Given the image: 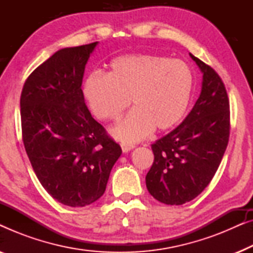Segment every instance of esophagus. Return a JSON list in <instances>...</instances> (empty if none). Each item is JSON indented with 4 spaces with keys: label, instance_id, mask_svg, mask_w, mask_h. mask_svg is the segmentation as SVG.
I'll use <instances>...</instances> for the list:
<instances>
[{
    "label": "esophagus",
    "instance_id": "1",
    "mask_svg": "<svg viewBox=\"0 0 253 253\" xmlns=\"http://www.w3.org/2000/svg\"><path fill=\"white\" fill-rule=\"evenodd\" d=\"M121 147H122V151L123 152H129V151H131L134 147V145L127 144V143H121Z\"/></svg>",
    "mask_w": 253,
    "mask_h": 253
}]
</instances>
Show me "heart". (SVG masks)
I'll return each mask as SVG.
<instances>
[{
    "mask_svg": "<svg viewBox=\"0 0 253 253\" xmlns=\"http://www.w3.org/2000/svg\"><path fill=\"white\" fill-rule=\"evenodd\" d=\"M106 74L93 71L82 84L83 95L96 119L114 122L131 103L113 134L126 143L148 136L153 129L174 127L185 115L193 91V74L184 61L138 53L113 58Z\"/></svg>",
    "mask_w": 253,
    "mask_h": 253,
    "instance_id": "heart-1",
    "label": "heart"
}]
</instances>
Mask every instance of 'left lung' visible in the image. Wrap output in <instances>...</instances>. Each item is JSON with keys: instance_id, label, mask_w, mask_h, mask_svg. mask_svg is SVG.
<instances>
[{"instance_id": "obj_1", "label": "left lung", "mask_w": 253, "mask_h": 253, "mask_svg": "<svg viewBox=\"0 0 253 253\" xmlns=\"http://www.w3.org/2000/svg\"><path fill=\"white\" fill-rule=\"evenodd\" d=\"M203 72L198 100L179 126L152 144L148 192L160 203L183 205L202 193L219 168L230 133L229 99L222 79L190 54Z\"/></svg>"}]
</instances>
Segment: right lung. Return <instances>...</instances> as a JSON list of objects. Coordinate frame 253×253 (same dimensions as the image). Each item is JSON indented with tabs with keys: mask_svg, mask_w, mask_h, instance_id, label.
Wrapping results in <instances>:
<instances>
[{
	"mask_svg": "<svg viewBox=\"0 0 253 253\" xmlns=\"http://www.w3.org/2000/svg\"><path fill=\"white\" fill-rule=\"evenodd\" d=\"M96 43L64 48L40 64L20 94L22 137L44 190L58 203L83 207L105 193L121 146L84 102L83 76Z\"/></svg>",
	"mask_w": 253,
	"mask_h": 253,
	"instance_id": "1",
	"label": "right lung"
}]
</instances>
